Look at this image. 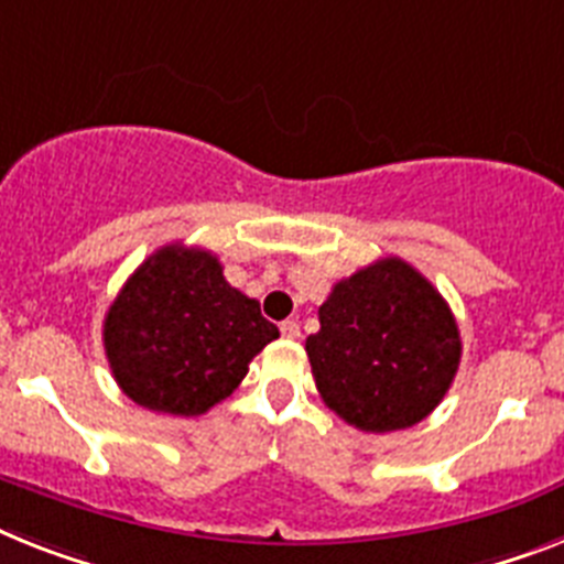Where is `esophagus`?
I'll use <instances>...</instances> for the list:
<instances>
[{
	"mask_svg": "<svg viewBox=\"0 0 564 564\" xmlns=\"http://www.w3.org/2000/svg\"><path fill=\"white\" fill-rule=\"evenodd\" d=\"M279 332L285 339H300V323L296 319H285V323L279 325Z\"/></svg>",
	"mask_w": 564,
	"mask_h": 564,
	"instance_id": "esophagus-1",
	"label": "esophagus"
}]
</instances>
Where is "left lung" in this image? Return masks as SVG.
I'll return each mask as SVG.
<instances>
[{
	"instance_id": "1",
	"label": "left lung",
	"mask_w": 564,
	"mask_h": 564,
	"mask_svg": "<svg viewBox=\"0 0 564 564\" xmlns=\"http://www.w3.org/2000/svg\"><path fill=\"white\" fill-rule=\"evenodd\" d=\"M305 351L325 406L383 435L415 426L444 400L460 334L430 279L389 256L332 288Z\"/></svg>"
}]
</instances>
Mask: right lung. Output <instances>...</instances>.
Wrapping results in <instances>:
<instances>
[{
    "label": "right lung",
    "instance_id": "add662e5",
    "mask_svg": "<svg viewBox=\"0 0 564 564\" xmlns=\"http://www.w3.org/2000/svg\"><path fill=\"white\" fill-rule=\"evenodd\" d=\"M279 328L209 250L166 245L126 279L104 319L109 369L138 406L204 415L230 398Z\"/></svg>",
    "mask_w": 564,
    "mask_h": 564
}]
</instances>
